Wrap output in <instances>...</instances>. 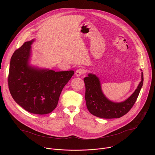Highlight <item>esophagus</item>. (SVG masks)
Segmentation results:
<instances>
[{
	"mask_svg": "<svg viewBox=\"0 0 155 155\" xmlns=\"http://www.w3.org/2000/svg\"><path fill=\"white\" fill-rule=\"evenodd\" d=\"M84 70L83 69H77V71H76V72H75V75H76V76L77 77H80V76H81L82 74H84Z\"/></svg>",
	"mask_w": 155,
	"mask_h": 155,
	"instance_id": "obj_1",
	"label": "esophagus"
}]
</instances>
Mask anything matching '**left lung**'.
Segmentation results:
<instances>
[{"label": "left lung", "mask_w": 155, "mask_h": 155, "mask_svg": "<svg viewBox=\"0 0 155 155\" xmlns=\"http://www.w3.org/2000/svg\"><path fill=\"white\" fill-rule=\"evenodd\" d=\"M142 71V70H141ZM86 87L85 100L87 108L93 115L102 118H119L126 114L135 104L143 83V74H141V81L137 89L126 100L115 102L104 94L99 78L93 74L84 78Z\"/></svg>", "instance_id": "left-lung-1"}]
</instances>
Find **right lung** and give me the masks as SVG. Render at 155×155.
<instances>
[{
  "mask_svg": "<svg viewBox=\"0 0 155 155\" xmlns=\"http://www.w3.org/2000/svg\"><path fill=\"white\" fill-rule=\"evenodd\" d=\"M32 39L25 42L12 55L8 83L15 101L26 111L38 115L51 113L74 71L55 72L29 64Z\"/></svg>",
  "mask_w": 155,
  "mask_h": 155,
  "instance_id": "obj_1",
  "label": "right lung"
}]
</instances>
